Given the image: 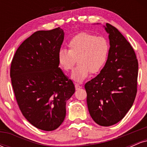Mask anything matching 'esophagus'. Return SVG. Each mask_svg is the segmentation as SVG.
<instances>
[{
  "label": "esophagus",
  "instance_id": "34e87169",
  "mask_svg": "<svg viewBox=\"0 0 147 147\" xmlns=\"http://www.w3.org/2000/svg\"><path fill=\"white\" fill-rule=\"evenodd\" d=\"M75 89L76 90H79V89L82 88V86H80L78 84H75Z\"/></svg>",
  "mask_w": 147,
  "mask_h": 147
}]
</instances>
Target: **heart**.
<instances>
[{"label": "heart", "mask_w": 147, "mask_h": 147, "mask_svg": "<svg viewBox=\"0 0 147 147\" xmlns=\"http://www.w3.org/2000/svg\"><path fill=\"white\" fill-rule=\"evenodd\" d=\"M68 50L61 49L58 52V61L65 71L72 70V79L76 82H82L90 73L100 71L105 64L109 55V43L103 36L87 32L78 34L68 43Z\"/></svg>", "instance_id": "heart-1"}]
</instances>
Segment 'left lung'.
Returning <instances> with one entry per match:
<instances>
[{"label": "left lung", "instance_id": "1", "mask_svg": "<svg viewBox=\"0 0 147 147\" xmlns=\"http://www.w3.org/2000/svg\"><path fill=\"white\" fill-rule=\"evenodd\" d=\"M110 49L104 68L85 84L87 105L97 124L109 126L122 120L137 94L138 61L134 50L117 28L106 23Z\"/></svg>", "mask_w": 147, "mask_h": 147}]
</instances>
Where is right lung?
<instances>
[{
    "instance_id": "right-lung-1",
    "label": "right lung",
    "mask_w": 147,
    "mask_h": 147,
    "mask_svg": "<svg viewBox=\"0 0 147 147\" xmlns=\"http://www.w3.org/2000/svg\"><path fill=\"white\" fill-rule=\"evenodd\" d=\"M63 38L60 28L37 31L18 47L11 63L18 107L30 124L43 131H54L62 124L66 102L75 91L73 82L59 68Z\"/></svg>"
}]
</instances>
